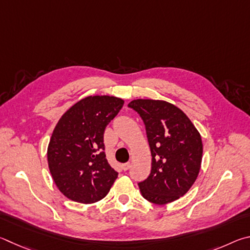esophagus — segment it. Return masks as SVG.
<instances>
[{"instance_id":"34e87169","label":"esophagus","mask_w":250,"mask_h":250,"mask_svg":"<svg viewBox=\"0 0 250 250\" xmlns=\"http://www.w3.org/2000/svg\"><path fill=\"white\" fill-rule=\"evenodd\" d=\"M122 167H123V170H125V171H126V170H128L130 168V163H126V164L123 165Z\"/></svg>"}]
</instances>
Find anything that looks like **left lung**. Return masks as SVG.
Returning <instances> with one entry per match:
<instances>
[{"label": "left lung", "mask_w": 250, "mask_h": 250, "mask_svg": "<svg viewBox=\"0 0 250 250\" xmlns=\"http://www.w3.org/2000/svg\"><path fill=\"white\" fill-rule=\"evenodd\" d=\"M143 118L151 152V172L138 183L149 202L165 205L193 186L202 163L199 130L183 111L163 100L136 99L128 104Z\"/></svg>", "instance_id": "8db88e82"}]
</instances>
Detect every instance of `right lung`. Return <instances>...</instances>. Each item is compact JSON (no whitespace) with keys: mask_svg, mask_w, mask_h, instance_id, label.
<instances>
[{"mask_svg":"<svg viewBox=\"0 0 250 250\" xmlns=\"http://www.w3.org/2000/svg\"><path fill=\"white\" fill-rule=\"evenodd\" d=\"M124 100L91 95L72 105L57 123L47 148L48 167L58 190L69 200L92 204L108 193L117 172L105 158L106 125Z\"/></svg>","mask_w":250,"mask_h":250,"instance_id":"right-lung-1","label":"right lung"}]
</instances>
